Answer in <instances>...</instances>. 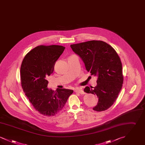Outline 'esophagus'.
<instances>
[{
    "instance_id": "esophagus-1",
    "label": "esophagus",
    "mask_w": 145,
    "mask_h": 145,
    "mask_svg": "<svg viewBox=\"0 0 145 145\" xmlns=\"http://www.w3.org/2000/svg\"><path fill=\"white\" fill-rule=\"evenodd\" d=\"M75 92H76V93H80V94H81V95H84V94H85L84 91L82 89H80V88H77V89H75Z\"/></svg>"
}]
</instances>
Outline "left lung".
<instances>
[{
    "label": "left lung",
    "mask_w": 145,
    "mask_h": 145,
    "mask_svg": "<svg viewBox=\"0 0 145 145\" xmlns=\"http://www.w3.org/2000/svg\"><path fill=\"white\" fill-rule=\"evenodd\" d=\"M79 55L86 69L97 76L95 87L86 86L84 91L96 95L98 102L93 109L107 110L116 101L123 83L122 66L120 58L110 45L102 41H89L71 45Z\"/></svg>",
    "instance_id": "left-lung-1"
}]
</instances>
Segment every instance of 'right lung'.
I'll return each instance as SVG.
<instances>
[{
    "label": "right lung",
    "instance_id": "add662e5",
    "mask_svg": "<svg viewBox=\"0 0 145 145\" xmlns=\"http://www.w3.org/2000/svg\"><path fill=\"white\" fill-rule=\"evenodd\" d=\"M65 47L62 46H39L25 56L21 66V85L25 96L36 110L53 116L64 107L73 91L47 88L48 76L54 71L55 62Z\"/></svg>",
    "mask_w": 145,
    "mask_h": 145
}]
</instances>
